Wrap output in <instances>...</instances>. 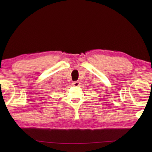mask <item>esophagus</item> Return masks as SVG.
Here are the masks:
<instances>
[{"mask_svg":"<svg viewBox=\"0 0 152 152\" xmlns=\"http://www.w3.org/2000/svg\"><path fill=\"white\" fill-rule=\"evenodd\" d=\"M80 83L78 81L73 82V83H72V85L74 86H80Z\"/></svg>","mask_w":152,"mask_h":152,"instance_id":"esophagus-1","label":"esophagus"}]
</instances>
